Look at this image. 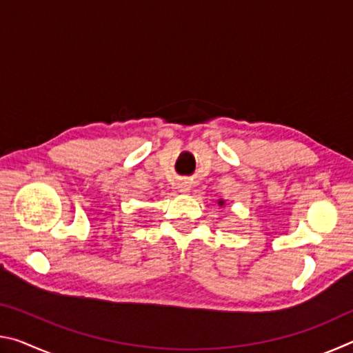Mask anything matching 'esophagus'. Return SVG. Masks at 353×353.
Here are the masks:
<instances>
[{"label": "esophagus", "mask_w": 353, "mask_h": 353, "mask_svg": "<svg viewBox=\"0 0 353 353\" xmlns=\"http://www.w3.org/2000/svg\"><path fill=\"white\" fill-rule=\"evenodd\" d=\"M177 188H179V191H182V193H185V191L190 190V183L188 182H179L177 183Z\"/></svg>", "instance_id": "34e87169"}]
</instances>
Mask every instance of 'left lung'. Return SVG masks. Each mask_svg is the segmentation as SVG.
<instances>
[{"mask_svg": "<svg viewBox=\"0 0 353 353\" xmlns=\"http://www.w3.org/2000/svg\"><path fill=\"white\" fill-rule=\"evenodd\" d=\"M219 204H223V202H219Z\"/></svg>", "mask_w": 353, "mask_h": 353, "instance_id": "8db88e82", "label": "left lung"}]
</instances>
